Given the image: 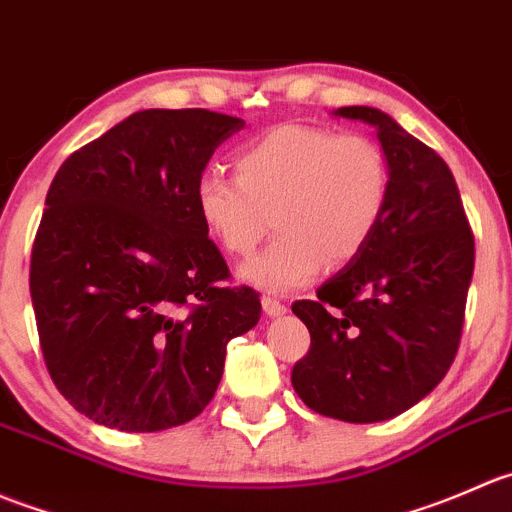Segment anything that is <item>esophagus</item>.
Wrapping results in <instances>:
<instances>
[{"mask_svg":"<svg viewBox=\"0 0 512 512\" xmlns=\"http://www.w3.org/2000/svg\"><path fill=\"white\" fill-rule=\"evenodd\" d=\"M261 306H263V311H266L268 316H273V318L283 316V313L288 311V308H286V303L276 301V298H271V296H266V298H263V301H261Z\"/></svg>","mask_w":512,"mask_h":512,"instance_id":"esophagus-1","label":"esophagus"}]
</instances>
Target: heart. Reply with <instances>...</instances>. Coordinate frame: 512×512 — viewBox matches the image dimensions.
<instances>
[{
	"mask_svg": "<svg viewBox=\"0 0 512 512\" xmlns=\"http://www.w3.org/2000/svg\"><path fill=\"white\" fill-rule=\"evenodd\" d=\"M236 176H199L194 206L231 256H249L271 216L278 236L239 276L263 291L308 286L326 266L353 261L386 216L391 166L376 141L321 126L281 124L236 151Z\"/></svg>",
	"mask_w": 512,
	"mask_h": 512,
	"instance_id": "1",
	"label": "heart"
}]
</instances>
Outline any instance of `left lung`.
<instances>
[{"instance_id": "left-lung-1", "label": "left lung", "mask_w": 512, "mask_h": 512, "mask_svg": "<svg viewBox=\"0 0 512 512\" xmlns=\"http://www.w3.org/2000/svg\"><path fill=\"white\" fill-rule=\"evenodd\" d=\"M376 129L391 199L381 226L343 271L296 301L311 348L293 366L298 398L321 416H401L448 373L463 331L475 241L448 164L373 106L333 111Z\"/></svg>"}]
</instances>
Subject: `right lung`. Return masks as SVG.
<instances>
[{
  "mask_svg": "<svg viewBox=\"0 0 512 512\" xmlns=\"http://www.w3.org/2000/svg\"><path fill=\"white\" fill-rule=\"evenodd\" d=\"M244 119L146 109L74 151L54 176L29 268L54 386L106 428L154 433L199 416L226 343L261 318L194 206L221 141Z\"/></svg>",
  "mask_w": 512,
  "mask_h": 512,
  "instance_id": "1",
  "label": "right lung"
}]
</instances>
